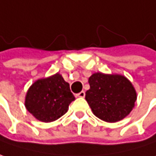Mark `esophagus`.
I'll return each instance as SVG.
<instances>
[{"instance_id":"obj_1","label":"esophagus","mask_w":156,"mask_h":156,"mask_svg":"<svg viewBox=\"0 0 156 156\" xmlns=\"http://www.w3.org/2000/svg\"><path fill=\"white\" fill-rule=\"evenodd\" d=\"M85 95H86V93L84 92V91H81L80 93H78V94H77V96L78 97H85Z\"/></svg>"}]
</instances>
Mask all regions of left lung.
Segmentation results:
<instances>
[{
    "mask_svg": "<svg viewBox=\"0 0 156 156\" xmlns=\"http://www.w3.org/2000/svg\"><path fill=\"white\" fill-rule=\"evenodd\" d=\"M90 89L86 92L94 114L107 122L125 118L133 109L136 94L132 84L123 76L94 73L88 79Z\"/></svg>",
    "mask_w": 156,
    "mask_h": 156,
    "instance_id": "obj_1",
    "label": "left lung"
}]
</instances>
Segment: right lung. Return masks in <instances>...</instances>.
<instances>
[{
    "label": "right lung",
    "mask_w": 156,
    "mask_h": 156,
    "mask_svg": "<svg viewBox=\"0 0 156 156\" xmlns=\"http://www.w3.org/2000/svg\"><path fill=\"white\" fill-rule=\"evenodd\" d=\"M74 100L69 83L57 73L35 82L27 93L25 105L37 120L51 122L64 115Z\"/></svg>",
    "instance_id": "obj_1"
}]
</instances>
